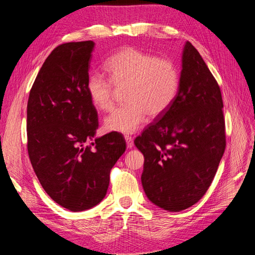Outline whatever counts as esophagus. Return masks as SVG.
Segmentation results:
<instances>
[{
	"instance_id": "obj_1",
	"label": "esophagus",
	"mask_w": 255,
	"mask_h": 255,
	"mask_svg": "<svg viewBox=\"0 0 255 255\" xmlns=\"http://www.w3.org/2000/svg\"><path fill=\"white\" fill-rule=\"evenodd\" d=\"M125 138H126L128 148H133V145H134V139H133V137H130V136H128V135H126Z\"/></svg>"
}]
</instances>
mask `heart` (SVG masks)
Masks as SVG:
<instances>
[{
	"instance_id": "heart-1",
	"label": "heart",
	"mask_w": 255,
	"mask_h": 255,
	"mask_svg": "<svg viewBox=\"0 0 255 255\" xmlns=\"http://www.w3.org/2000/svg\"><path fill=\"white\" fill-rule=\"evenodd\" d=\"M109 80L91 75L87 92L98 110L113 111L117 91L125 90V105L105 119V128L113 132L132 134L139 129L148 115L152 118L165 114L180 88V69L172 59L159 58L135 48H122L105 61Z\"/></svg>"
}]
</instances>
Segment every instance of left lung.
<instances>
[{"label": "left lung", "mask_w": 255, "mask_h": 255, "mask_svg": "<svg viewBox=\"0 0 255 255\" xmlns=\"http://www.w3.org/2000/svg\"><path fill=\"white\" fill-rule=\"evenodd\" d=\"M222 109L217 81L187 41L173 103L134 140L144 156L141 183L152 203L180 212L205 195L226 150Z\"/></svg>", "instance_id": "1"}]
</instances>
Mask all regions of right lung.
Instances as JSON below:
<instances>
[{"label": "right lung", "instance_id": "add662e5", "mask_svg": "<svg viewBox=\"0 0 255 255\" xmlns=\"http://www.w3.org/2000/svg\"><path fill=\"white\" fill-rule=\"evenodd\" d=\"M91 40L59 44L29 91L27 151L45 192L72 212L100 203L127 143L118 132L94 139L98 113L87 92Z\"/></svg>", "mask_w": 255, "mask_h": 255}]
</instances>
